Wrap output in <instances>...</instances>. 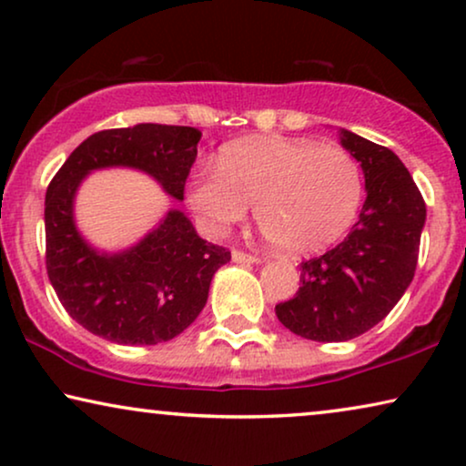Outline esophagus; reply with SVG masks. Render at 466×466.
<instances>
[{"instance_id": "esophagus-1", "label": "esophagus", "mask_w": 466, "mask_h": 466, "mask_svg": "<svg viewBox=\"0 0 466 466\" xmlns=\"http://www.w3.org/2000/svg\"><path fill=\"white\" fill-rule=\"evenodd\" d=\"M231 258L233 263H258V257H252V254H246L241 250H233Z\"/></svg>"}]
</instances>
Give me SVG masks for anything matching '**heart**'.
Returning a JSON list of instances; mask_svg holds the SVG:
<instances>
[{
	"mask_svg": "<svg viewBox=\"0 0 466 466\" xmlns=\"http://www.w3.org/2000/svg\"><path fill=\"white\" fill-rule=\"evenodd\" d=\"M360 199V167L348 150L279 136L239 139L218 165H197L187 184L188 206L209 235L228 233L254 206L260 231L290 257L335 244Z\"/></svg>",
	"mask_w": 466,
	"mask_h": 466,
	"instance_id": "b5f03b06",
	"label": "heart"
}]
</instances>
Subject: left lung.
<instances>
[{
    "label": "left lung",
    "mask_w": 466,
    "mask_h": 466,
    "mask_svg": "<svg viewBox=\"0 0 466 466\" xmlns=\"http://www.w3.org/2000/svg\"><path fill=\"white\" fill-rule=\"evenodd\" d=\"M339 142L365 174L367 199L348 238L301 263V286L276 305L278 320L311 341H348L384 320L418 265L426 206L400 158L341 129Z\"/></svg>",
    "instance_id": "8db88e82"
}]
</instances>
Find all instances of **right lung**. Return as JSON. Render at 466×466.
Returning a JSON list of instances; mask_svg holds the SVG:
<instances>
[{"mask_svg":"<svg viewBox=\"0 0 466 466\" xmlns=\"http://www.w3.org/2000/svg\"><path fill=\"white\" fill-rule=\"evenodd\" d=\"M199 139L195 127L155 123L93 133L48 184L50 284L67 314L93 335L120 346H157L180 335L206 308L214 273L231 252L201 239L180 209H169L137 244L118 252L88 244L74 216L82 180L107 167L142 171L182 201Z\"/></svg>","mask_w":466,"mask_h":466,"instance_id":"add662e5","label":"right lung"}]
</instances>
